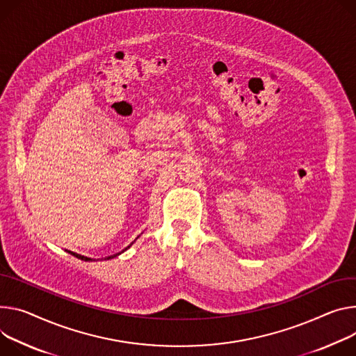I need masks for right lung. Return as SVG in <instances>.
I'll list each match as a JSON object with an SVG mask.
<instances>
[{
	"label": "right lung",
	"instance_id": "1",
	"mask_svg": "<svg viewBox=\"0 0 356 356\" xmlns=\"http://www.w3.org/2000/svg\"><path fill=\"white\" fill-rule=\"evenodd\" d=\"M132 244H134V243H132ZM132 244H131V245H132ZM131 245H127V247H126L123 251H126V250H127L129 247H131ZM123 251H122V252H123ZM68 252H70V254H72L74 257L79 258V260H82V261H93L92 258H89V257H85V255H81V254H76V252H74V251H68ZM119 254H120V252H118V254H113V255H109V257H106V258H105V260H111V258H113V257H116V255H119Z\"/></svg>",
	"mask_w": 356,
	"mask_h": 356
}]
</instances>
